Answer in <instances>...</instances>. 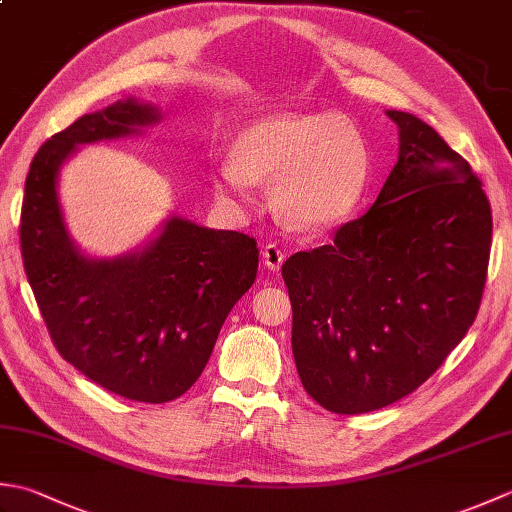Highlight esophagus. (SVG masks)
Listing matches in <instances>:
<instances>
[{
    "mask_svg": "<svg viewBox=\"0 0 512 512\" xmlns=\"http://www.w3.org/2000/svg\"><path fill=\"white\" fill-rule=\"evenodd\" d=\"M262 257H264V264L268 270H279L281 264H284V250L277 248L275 244H268L262 250Z\"/></svg>",
    "mask_w": 512,
    "mask_h": 512,
    "instance_id": "34e87169",
    "label": "esophagus"
}]
</instances>
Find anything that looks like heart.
<instances>
[{"instance_id":"obj_1","label":"heart","mask_w":512,"mask_h":512,"mask_svg":"<svg viewBox=\"0 0 512 512\" xmlns=\"http://www.w3.org/2000/svg\"><path fill=\"white\" fill-rule=\"evenodd\" d=\"M213 171L215 193L242 202L250 182H270L281 220L321 231L343 222L367 189L372 149L363 129L336 112H279L250 123Z\"/></svg>"}]
</instances>
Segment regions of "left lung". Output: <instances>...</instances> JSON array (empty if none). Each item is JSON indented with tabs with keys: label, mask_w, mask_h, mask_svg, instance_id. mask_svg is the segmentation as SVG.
I'll list each match as a JSON object with an SVG mask.
<instances>
[{
	"label": "left lung",
	"mask_w": 512,
	"mask_h": 512,
	"mask_svg": "<svg viewBox=\"0 0 512 512\" xmlns=\"http://www.w3.org/2000/svg\"><path fill=\"white\" fill-rule=\"evenodd\" d=\"M387 116L398 162L372 209L281 268L303 389L345 416L436 372L475 321L491 255V204L469 162L418 116Z\"/></svg>",
	"instance_id": "8db88e82"
}]
</instances>
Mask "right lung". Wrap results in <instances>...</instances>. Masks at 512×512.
Wrapping results in <instances>:
<instances>
[{
	"label": "right lung",
	"instance_id": "add662e5",
	"mask_svg": "<svg viewBox=\"0 0 512 512\" xmlns=\"http://www.w3.org/2000/svg\"><path fill=\"white\" fill-rule=\"evenodd\" d=\"M156 105L123 99L54 134L32 158L21 206V257L59 354L81 374L138 402L182 396L209 363L217 334L257 277L253 237L169 215L143 248L92 257L74 244L59 173L76 149L140 136Z\"/></svg>",
	"mask_w": 512,
	"mask_h": 512
}]
</instances>
